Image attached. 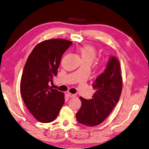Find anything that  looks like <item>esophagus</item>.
Instances as JSON below:
<instances>
[{
  "instance_id": "1",
  "label": "esophagus",
  "mask_w": 149,
  "mask_h": 149,
  "mask_svg": "<svg viewBox=\"0 0 149 149\" xmlns=\"http://www.w3.org/2000/svg\"><path fill=\"white\" fill-rule=\"evenodd\" d=\"M68 95L70 98H74V97H76V95L75 94H72V93H71L70 92H68Z\"/></svg>"
}]
</instances>
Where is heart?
<instances>
[{"label": "heart", "instance_id": "obj_1", "mask_svg": "<svg viewBox=\"0 0 149 149\" xmlns=\"http://www.w3.org/2000/svg\"><path fill=\"white\" fill-rule=\"evenodd\" d=\"M79 51L83 61H88L91 63L95 59L97 56V51L92 46L84 45L79 47Z\"/></svg>", "mask_w": 149, "mask_h": 149}]
</instances>
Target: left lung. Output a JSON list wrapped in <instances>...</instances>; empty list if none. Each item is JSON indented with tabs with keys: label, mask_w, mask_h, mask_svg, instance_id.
I'll list each match as a JSON object with an SVG mask.
<instances>
[{
	"label": "left lung",
	"mask_w": 149,
	"mask_h": 149,
	"mask_svg": "<svg viewBox=\"0 0 149 149\" xmlns=\"http://www.w3.org/2000/svg\"><path fill=\"white\" fill-rule=\"evenodd\" d=\"M121 69L116 57L110 58L104 72L93 84L95 93L92 98L80 97L81 106L76 113L77 121L84 126L93 127L102 123L118 102L123 88Z\"/></svg>",
	"instance_id": "1"
}]
</instances>
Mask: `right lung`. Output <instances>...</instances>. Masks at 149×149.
<instances>
[{"instance_id": "obj_1", "label": "right lung", "mask_w": 149, "mask_h": 149, "mask_svg": "<svg viewBox=\"0 0 149 149\" xmlns=\"http://www.w3.org/2000/svg\"><path fill=\"white\" fill-rule=\"evenodd\" d=\"M72 44L64 39L43 41L28 56L20 83L24 103L32 115L43 123L54 121L64 103V93L48 85L57 75L64 52Z\"/></svg>"}]
</instances>
